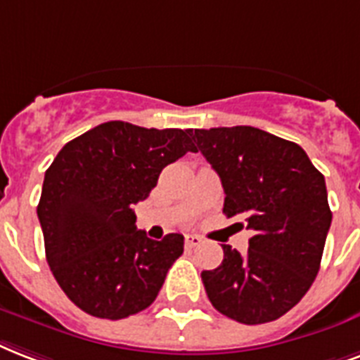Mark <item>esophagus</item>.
I'll use <instances>...</instances> for the list:
<instances>
[{"label": "esophagus", "instance_id": "34e87169", "mask_svg": "<svg viewBox=\"0 0 360 360\" xmlns=\"http://www.w3.org/2000/svg\"><path fill=\"white\" fill-rule=\"evenodd\" d=\"M200 242H202V238H200V236L186 235V248H188V250H191V248H195V246H199Z\"/></svg>", "mask_w": 360, "mask_h": 360}]
</instances>
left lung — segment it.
I'll return each mask as SVG.
<instances>
[{
	"label": "left lung",
	"instance_id": "obj_1",
	"mask_svg": "<svg viewBox=\"0 0 360 360\" xmlns=\"http://www.w3.org/2000/svg\"><path fill=\"white\" fill-rule=\"evenodd\" d=\"M191 136L219 174L224 214L253 231L244 255L224 244L221 264L202 270L206 295L238 323L274 321L299 304L319 272L333 221L325 178L299 144L252 125Z\"/></svg>",
	"mask_w": 360,
	"mask_h": 360
}]
</instances>
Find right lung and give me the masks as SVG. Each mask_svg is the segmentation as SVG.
Returning a JSON list of instances; mask_svg holds the SVG:
<instances>
[{"label":"right lung","instance_id":"right-lung-1","mask_svg":"<svg viewBox=\"0 0 360 360\" xmlns=\"http://www.w3.org/2000/svg\"><path fill=\"white\" fill-rule=\"evenodd\" d=\"M189 135L107 122L67 142L44 172L37 216L46 261L86 314L124 319L146 310L182 255L184 236L152 240L136 229L133 206L169 163L197 152Z\"/></svg>","mask_w":360,"mask_h":360}]
</instances>
